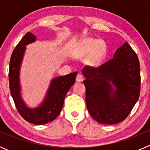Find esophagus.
I'll use <instances>...</instances> for the list:
<instances>
[{
  "label": "esophagus",
  "mask_w": 150,
  "mask_h": 150,
  "mask_svg": "<svg viewBox=\"0 0 150 150\" xmlns=\"http://www.w3.org/2000/svg\"><path fill=\"white\" fill-rule=\"evenodd\" d=\"M76 81H77V82H82L83 80V76L82 75V74H78L77 76H76Z\"/></svg>",
  "instance_id": "34e87169"
}]
</instances>
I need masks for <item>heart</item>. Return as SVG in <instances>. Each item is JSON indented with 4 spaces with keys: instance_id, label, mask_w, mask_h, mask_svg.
Returning a JSON list of instances; mask_svg holds the SVG:
<instances>
[{
    "instance_id": "1",
    "label": "heart",
    "mask_w": 150,
    "mask_h": 150,
    "mask_svg": "<svg viewBox=\"0 0 150 150\" xmlns=\"http://www.w3.org/2000/svg\"><path fill=\"white\" fill-rule=\"evenodd\" d=\"M90 54L89 61L91 64H97L103 58L106 52V44L103 41L95 39L85 40L80 50V55H87Z\"/></svg>"
}]
</instances>
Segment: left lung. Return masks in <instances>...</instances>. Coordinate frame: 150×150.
I'll return each mask as SVG.
<instances>
[{"label":"left lung","mask_w":150,"mask_h":150,"mask_svg":"<svg viewBox=\"0 0 150 150\" xmlns=\"http://www.w3.org/2000/svg\"><path fill=\"white\" fill-rule=\"evenodd\" d=\"M83 74L86 107L91 117L107 125L125 120L140 91V62L130 45L125 43L112 59L98 67L85 66Z\"/></svg>","instance_id":"8db88e82"}]
</instances>
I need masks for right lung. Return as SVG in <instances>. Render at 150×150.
Returning <instances> with one entry per match:
<instances>
[{"instance_id":"right-lung-1","label":"right lung","mask_w":150,"mask_h":150,"mask_svg":"<svg viewBox=\"0 0 150 150\" xmlns=\"http://www.w3.org/2000/svg\"><path fill=\"white\" fill-rule=\"evenodd\" d=\"M35 40L34 34L30 32L26 33L14 49L10 62L9 83L10 93L21 116L32 124L43 125L53 121L58 117L63 107L66 94L75 83L77 72L55 78L52 81L48 93L42 105L33 110L28 108L21 98L18 75L25 46Z\"/></svg>"}]
</instances>
